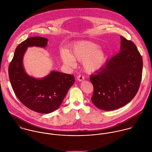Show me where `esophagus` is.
Wrapping results in <instances>:
<instances>
[{
    "instance_id": "esophagus-1",
    "label": "esophagus",
    "mask_w": 152,
    "mask_h": 152,
    "mask_svg": "<svg viewBox=\"0 0 152 152\" xmlns=\"http://www.w3.org/2000/svg\"><path fill=\"white\" fill-rule=\"evenodd\" d=\"M77 80L79 81H83L84 80V77L82 75H80L77 77Z\"/></svg>"
}]
</instances>
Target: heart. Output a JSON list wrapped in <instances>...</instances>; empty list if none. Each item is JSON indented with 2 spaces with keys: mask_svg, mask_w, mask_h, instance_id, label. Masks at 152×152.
Returning <instances> with one entry per match:
<instances>
[{
  "mask_svg": "<svg viewBox=\"0 0 152 152\" xmlns=\"http://www.w3.org/2000/svg\"><path fill=\"white\" fill-rule=\"evenodd\" d=\"M101 47L97 44L89 41H80L75 44L71 53L64 52L62 58L66 64L73 66L75 60L83 61L84 69L88 72H93L100 69L105 64L107 54L99 50Z\"/></svg>",
  "mask_w": 152,
  "mask_h": 152,
  "instance_id": "b5f03b06",
  "label": "heart"
}]
</instances>
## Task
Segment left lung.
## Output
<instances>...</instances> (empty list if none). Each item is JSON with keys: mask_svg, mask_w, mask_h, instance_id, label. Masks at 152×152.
Segmentation results:
<instances>
[{"mask_svg": "<svg viewBox=\"0 0 152 152\" xmlns=\"http://www.w3.org/2000/svg\"><path fill=\"white\" fill-rule=\"evenodd\" d=\"M121 40L120 51L89 77L94 86L92 102L104 110H115L130 102L142 80L143 60L140 53L132 41L123 36Z\"/></svg>", "mask_w": 152, "mask_h": 152, "instance_id": "1", "label": "left lung"}]
</instances>
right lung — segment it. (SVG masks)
<instances>
[{"instance_id":"right-lung-1","label":"right lung","mask_w":152,"mask_h":152,"mask_svg":"<svg viewBox=\"0 0 152 152\" xmlns=\"http://www.w3.org/2000/svg\"><path fill=\"white\" fill-rule=\"evenodd\" d=\"M48 40L42 37H31L19 44L9 66V77L18 98L34 112L49 113L58 108L74 82V77L53 71L43 78L29 76L24 71L23 58L28 47H45Z\"/></svg>"}]
</instances>
